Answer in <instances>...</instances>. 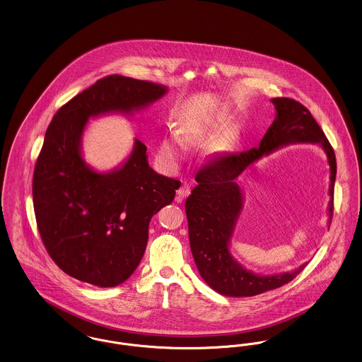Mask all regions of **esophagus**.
Returning <instances> with one entry per match:
<instances>
[{
  "label": "esophagus",
  "mask_w": 362,
  "mask_h": 362,
  "mask_svg": "<svg viewBox=\"0 0 362 362\" xmlns=\"http://www.w3.org/2000/svg\"><path fill=\"white\" fill-rule=\"evenodd\" d=\"M190 193V188L187 184H184L182 187H180L177 190V202H182L184 199H187Z\"/></svg>",
  "instance_id": "obj_1"
}]
</instances>
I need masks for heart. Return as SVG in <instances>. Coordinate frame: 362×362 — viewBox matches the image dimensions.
Returning <instances> with one entry per match:
<instances>
[{
  "label": "heart",
  "instance_id": "b5f03b06",
  "mask_svg": "<svg viewBox=\"0 0 362 362\" xmlns=\"http://www.w3.org/2000/svg\"><path fill=\"white\" fill-rule=\"evenodd\" d=\"M180 150H181V144L180 141L174 136H169L162 141L160 146V151L162 154H165L166 157L177 158L180 156Z\"/></svg>",
  "mask_w": 362,
  "mask_h": 362
}]
</instances>
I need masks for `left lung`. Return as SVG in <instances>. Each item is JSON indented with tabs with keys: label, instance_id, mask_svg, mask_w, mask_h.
Returning <instances> with one entry per match:
<instances>
[{
	"label": "left lung",
	"instance_id": "8db88e82",
	"mask_svg": "<svg viewBox=\"0 0 362 362\" xmlns=\"http://www.w3.org/2000/svg\"><path fill=\"white\" fill-rule=\"evenodd\" d=\"M270 101L276 108V119L267 128L259 146L238 154L223 156L203 166L196 173L199 184L185 203L194 264L205 283L224 296L247 298L280 288L292 281L307 267L303 264L292 272L258 274L242 267L230 252V243L245 202L236 178L252 163L289 144H319L330 165L329 223L332 218L337 160L325 132L311 112L299 101L286 97Z\"/></svg>",
	"mask_w": 362,
	"mask_h": 362
}]
</instances>
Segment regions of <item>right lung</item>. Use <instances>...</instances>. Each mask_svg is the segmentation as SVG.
<instances>
[{
    "label": "right lung",
    "instance_id": "obj_1",
    "mask_svg": "<svg viewBox=\"0 0 362 362\" xmlns=\"http://www.w3.org/2000/svg\"><path fill=\"white\" fill-rule=\"evenodd\" d=\"M166 92L154 82L108 76L64 104L48 126L33 172L35 216L52 261L79 281L112 288L129 279L146 250L151 218L181 185L148 166L138 139L122 165L95 170L82 157L88 122L131 116Z\"/></svg>",
    "mask_w": 362,
    "mask_h": 362
}]
</instances>
